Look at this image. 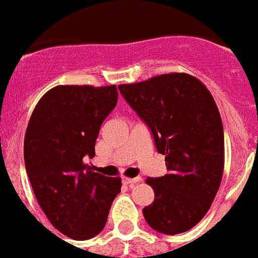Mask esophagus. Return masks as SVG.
I'll return each instance as SVG.
<instances>
[{"mask_svg":"<svg viewBox=\"0 0 258 258\" xmlns=\"http://www.w3.org/2000/svg\"><path fill=\"white\" fill-rule=\"evenodd\" d=\"M142 180L141 176H135V178H127V176H123V182L125 184H134V183H139Z\"/></svg>","mask_w":258,"mask_h":258,"instance_id":"esophagus-1","label":"esophagus"}]
</instances>
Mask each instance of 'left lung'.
Wrapping results in <instances>:
<instances>
[{
    "instance_id": "8db88e82",
    "label": "left lung",
    "mask_w": 258,
    "mask_h": 258,
    "mask_svg": "<svg viewBox=\"0 0 258 258\" xmlns=\"http://www.w3.org/2000/svg\"><path fill=\"white\" fill-rule=\"evenodd\" d=\"M119 91L149 125L169 170L146 179L155 197L143 216L163 234L187 232L208 213L224 174V127L216 101L187 74L120 84Z\"/></svg>"
}]
</instances>
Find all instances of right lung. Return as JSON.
<instances>
[{"mask_svg": "<svg viewBox=\"0 0 258 258\" xmlns=\"http://www.w3.org/2000/svg\"><path fill=\"white\" fill-rule=\"evenodd\" d=\"M116 103V86H57L40 99L28 123L24 159L36 200L53 228L74 240L103 230L120 192L119 176L84 163Z\"/></svg>", "mask_w": 258, "mask_h": 258, "instance_id": "add662e5", "label": "right lung"}]
</instances>
